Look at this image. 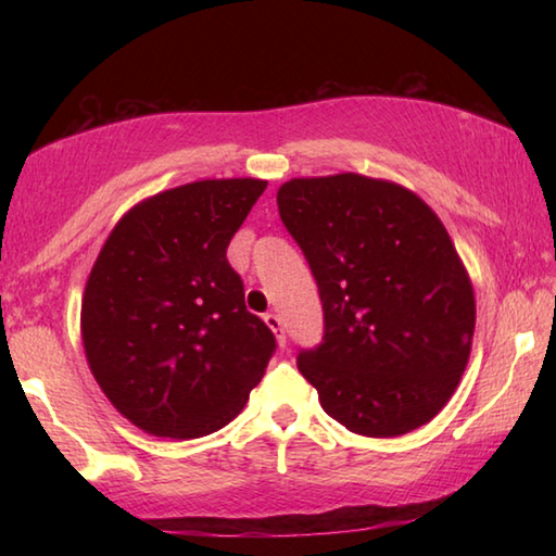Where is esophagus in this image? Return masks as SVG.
I'll return each instance as SVG.
<instances>
[{"instance_id": "34e87169", "label": "esophagus", "mask_w": 556, "mask_h": 556, "mask_svg": "<svg viewBox=\"0 0 556 556\" xmlns=\"http://www.w3.org/2000/svg\"><path fill=\"white\" fill-rule=\"evenodd\" d=\"M265 324L271 328V333L277 336V343L285 345L287 338H285V326H281V318L277 314H265Z\"/></svg>"}]
</instances>
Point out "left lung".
I'll list each match as a JSON object with an SVG mask.
<instances>
[{
  "label": "left lung",
  "mask_w": 556,
  "mask_h": 556,
  "mask_svg": "<svg viewBox=\"0 0 556 556\" xmlns=\"http://www.w3.org/2000/svg\"><path fill=\"white\" fill-rule=\"evenodd\" d=\"M277 205L324 304V343L296 361L324 412L372 439L425 427L456 392L476 328L444 223L409 188L351 172L291 178Z\"/></svg>",
  "instance_id": "8db88e82"
}]
</instances>
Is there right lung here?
Returning <instances> with one entry per match:
<instances>
[{"label":"right lung","mask_w":556,"mask_h":556,"mask_svg":"<svg viewBox=\"0 0 556 556\" xmlns=\"http://www.w3.org/2000/svg\"><path fill=\"white\" fill-rule=\"evenodd\" d=\"M262 178H205L149 195L122 215L90 269L80 306L92 378L147 434L199 439L242 412L275 353L248 312L228 244Z\"/></svg>","instance_id":"right-lung-1"}]
</instances>
